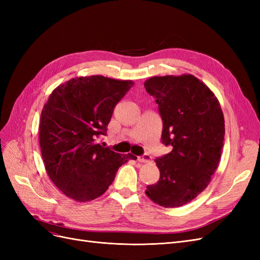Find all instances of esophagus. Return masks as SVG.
<instances>
[{
	"instance_id": "1",
	"label": "esophagus",
	"mask_w": 260,
	"mask_h": 260,
	"mask_svg": "<svg viewBox=\"0 0 260 260\" xmlns=\"http://www.w3.org/2000/svg\"><path fill=\"white\" fill-rule=\"evenodd\" d=\"M138 160L140 162H149L152 160V156L148 155V154H143L142 156H139L138 157Z\"/></svg>"
}]
</instances>
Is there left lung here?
I'll return each mask as SVG.
<instances>
[{
    "instance_id": "left-lung-1",
    "label": "left lung",
    "mask_w": 260,
    "mask_h": 260,
    "mask_svg": "<svg viewBox=\"0 0 260 260\" xmlns=\"http://www.w3.org/2000/svg\"><path fill=\"white\" fill-rule=\"evenodd\" d=\"M144 86L158 104L161 142L172 146L155 159L160 177L145 193L160 206H182L205 190L218 167L224 142L221 107L192 75L153 77Z\"/></svg>"
}]
</instances>
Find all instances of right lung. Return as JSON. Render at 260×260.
Instances as JSON below:
<instances>
[{"label":"right lung","instance_id":"1","mask_svg":"<svg viewBox=\"0 0 260 260\" xmlns=\"http://www.w3.org/2000/svg\"><path fill=\"white\" fill-rule=\"evenodd\" d=\"M133 84L103 76L80 77L57 86L46 102L39 127L42 158L50 179L68 198H99L118 168L137 159L98 142L106 136L115 106Z\"/></svg>","mask_w":260,"mask_h":260}]
</instances>
